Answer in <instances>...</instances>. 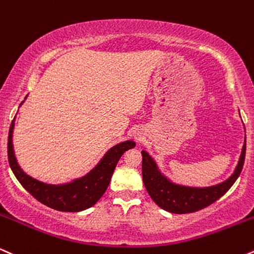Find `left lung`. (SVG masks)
I'll use <instances>...</instances> for the list:
<instances>
[{
  "label": "left lung",
  "mask_w": 254,
  "mask_h": 254,
  "mask_svg": "<svg viewBox=\"0 0 254 254\" xmlns=\"http://www.w3.org/2000/svg\"><path fill=\"white\" fill-rule=\"evenodd\" d=\"M246 136L234 172L227 180L210 187H189L177 184L160 172L156 160L145 150L142 154V181L148 195L164 210L175 214H188L208 207L222 197L240 176L245 162Z\"/></svg>",
  "instance_id": "1"
}]
</instances>
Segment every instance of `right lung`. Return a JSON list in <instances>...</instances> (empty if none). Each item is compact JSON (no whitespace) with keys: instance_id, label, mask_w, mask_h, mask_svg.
Instances as JSON below:
<instances>
[{"instance_id":"obj_1","label":"right lung","mask_w":254,"mask_h":254,"mask_svg":"<svg viewBox=\"0 0 254 254\" xmlns=\"http://www.w3.org/2000/svg\"><path fill=\"white\" fill-rule=\"evenodd\" d=\"M14 126L15 118L11 121L8 134V160L11 171L21 186L25 188L33 197L47 207L59 211L77 213V211L85 210L92 207L106 192L116 164L120 160L122 154L129 148L135 147V142L133 140L122 141L109 148L106 154L101 158L97 165L83 177L76 178L68 183L49 184L35 180L21 169L15 157L13 146Z\"/></svg>"}]
</instances>
